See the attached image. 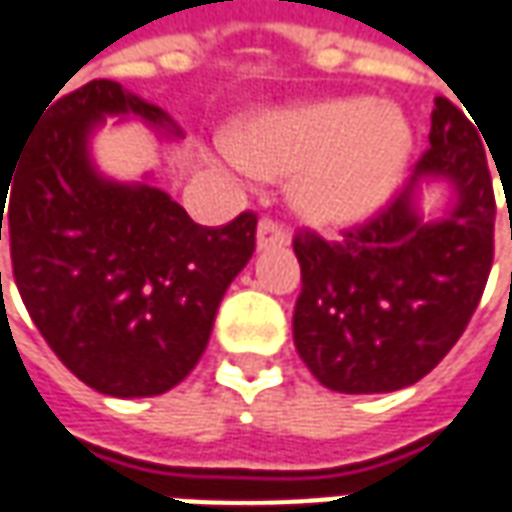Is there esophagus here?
Listing matches in <instances>:
<instances>
[{
  "instance_id": "34e87169",
  "label": "esophagus",
  "mask_w": 512,
  "mask_h": 512,
  "mask_svg": "<svg viewBox=\"0 0 512 512\" xmlns=\"http://www.w3.org/2000/svg\"><path fill=\"white\" fill-rule=\"evenodd\" d=\"M277 246H289V232L269 218L257 223V249L266 252V249H277Z\"/></svg>"
}]
</instances>
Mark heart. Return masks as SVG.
Instances as JSON below:
<instances>
[{
	"label": "heart",
	"instance_id": "b5f03b06",
	"mask_svg": "<svg viewBox=\"0 0 512 512\" xmlns=\"http://www.w3.org/2000/svg\"><path fill=\"white\" fill-rule=\"evenodd\" d=\"M255 178H289L294 212L317 229L362 226L391 203L414 152V130L391 101L368 96L289 104L255 115L232 138Z\"/></svg>",
	"mask_w": 512,
	"mask_h": 512
}]
</instances>
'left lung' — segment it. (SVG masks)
<instances>
[{"label": "left lung", "instance_id": "obj_1", "mask_svg": "<svg viewBox=\"0 0 512 512\" xmlns=\"http://www.w3.org/2000/svg\"><path fill=\"white\" fill-rule=\"evenodd\" d=\"M479 133L439 96L431 147L382 215L340 243L294 240V345L320 385L391 394L431 374L462 337L493 263L496 198ZM433 188H448L449 203L425 216Z\"/></svg>", "mask_w": 512, "mask_h": 512}]
</instances>
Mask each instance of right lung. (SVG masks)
I'll use <instances>...</instances> for the list:
<instances>
[{"label":"right lung","instance_id":"right-lung-1","mask_svg":"<svg viewBox=\"0 0 512 512\" xmlns=\"http://www.w3.org/2000/svg\"><path fill=\"white\" fill-rule=\"evenodd\" d=\"M113 115L115 124L144 121L161 141L184 138L169 113L118 81L47 101L0 184V240L5 221L27 311L84 385L118 399L158 397L201 360L223 294L255 252L257 218L198 226L155 172L104 175L93 138Z\"/></svg>","mask_w":512,"mask_h":512}]
</instances>
